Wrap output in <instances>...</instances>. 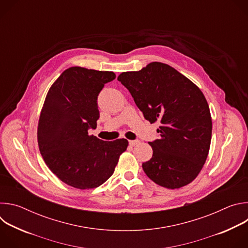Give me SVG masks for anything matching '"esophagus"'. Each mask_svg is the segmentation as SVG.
Returning a JSON list of instances; mask_svg holds the SVG:
<instances>
[{
  "label": "esophagus",
  "instance_id": "esophagus-1",
  "mask_svg": "<svg viewBox=\"0 0 248 248\" xmlns=\"http://www.w3.org/2000/svg\"><path fill=\"white\" fill-rule=\"evenodd\" d=\"M128 143H129L131 146H134V145H136V144L139 143V140H129Z\"/></svg>",
  "mask_w": 248,
  "mask_h": 248
}]
</instances>
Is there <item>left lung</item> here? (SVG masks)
Segmentation results:
<instances>
[{"instance_id": "left-lung-1", "label": "left lung", "mask_w": 248, "mask_h": 248, "mask_svg": "<svg viewBox=\"0 0 248 248\" xmlns=\"http://www.w3.org/2000/svg\"><path fill=\"white\" fill-rule=\"evenodd\" d=\"M118 80L128 89L151 124H160L159 139L149 142L152 158L142 164L155 184L174 189L190 184L205 164L212 120L205 96L187 78L169 64L153 62Z\"/></svg>"}]
</instances>
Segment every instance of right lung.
Instances as JSON below:
<instances>
[{
  "label": "right lung",
  "mask_w": 248,
  "mask_h": 248,
  "mask_svg": "<svg viewBox=\"0 0 248 248\" xmlns=\"http://www.w3.org/2000/svg\"><path fill=\"white\" fill-rule=\"evenodd\" d=\"M116 78L113 72L73 66L53 83L40 114L37 139L48 168L67 186H100L113 174L127 148L124 138L104 141L88 134L100 117L98 95Z\"/></svg>",
  "instance_id": "1"
}]
</instances>
